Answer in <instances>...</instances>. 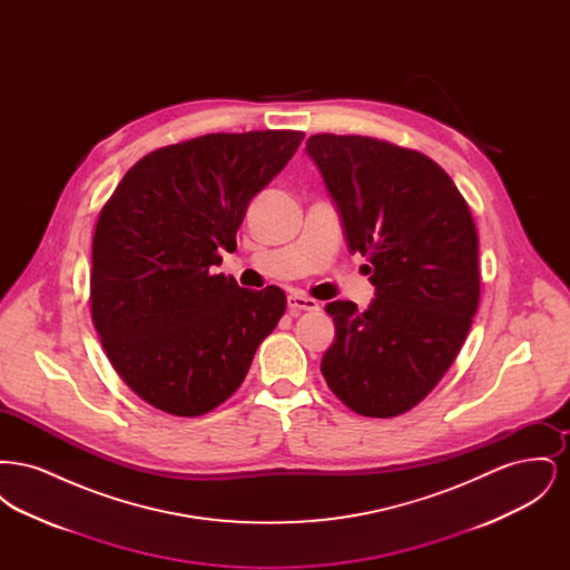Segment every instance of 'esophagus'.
Segmentation results:
<instances>
[{"label": "esophagus", "instance_id": "34e87169", "mask_svg": "<svg viewBox=\"0 0 570 570\" xmlns=\"http://www.w3.org/2000/svg\"><path fill=\"white\" fill-rule=\"evenodd\" d=\"M321 305H318V301L312 297H305V295H301V293H295V295H291L288 297V309L293 312V314H298V312H316Z\"/></svg>", "mask_w": 570, "mask_h": 570}]
</instances>
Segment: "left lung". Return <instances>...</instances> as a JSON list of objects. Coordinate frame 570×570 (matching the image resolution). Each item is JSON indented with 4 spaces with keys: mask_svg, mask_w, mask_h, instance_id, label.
Wrapping results in <instances>:
<instances>
[{
    "mask_svg": "<svg viewBox=\"0 0 570 570\" xmlns=\"http://www.w3.org/2000/svg\"><path fill=\"white\" fill-rule=\"evenodd\" d=\"M351 252L367 258L376 298L333 301L335 342L321 363L356 414L391 419L421 404L458 358L479 309V235L453 179L421 151L372 136L314 135Z\"/></svg>",
    "mask_w": 570,
    "mask_h": 570,
    "instance_id": "obj_1",
    "label": "left lung"
}]
</instances>
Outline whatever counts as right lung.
Returning <instances> with one entry per match:
<instances>
[{
  "mask_svg": "<svg viewBox=\"0 0 570 570\" xmlns=\"http://www.w3.org/2000/svg\"><path fill=\"white\" fill-rule=\"evenodd\" d=\"M303 132H216L166 145L124 175L91 245V318L110 365L149 406L200 416L244 382L286 312L277 286L214 272L237 249L247 203L295 156Z\"/></svg>",
  "mask_w": 570,
  "mask_h": 570,
  "instance_id": "add662e5",
  "label": "right lung"
}]
</instances>
